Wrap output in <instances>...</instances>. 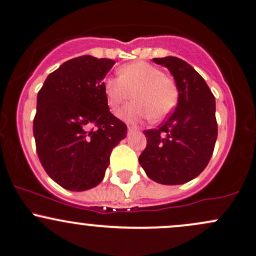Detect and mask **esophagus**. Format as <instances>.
<instances>
[{
	"instance_id": "1",
	"label": "esophagus",
	"mask_w": 256,
	"mask_h": 256,
	"mask_svg": "<svg viewBox=\"0 0 256 256\" xmlns=\"http://www.w3.org/2000/svg\"><path fill=\"white\" fill-rule=\"evenodd\" d=\"M128 134H131V132H135V131H137V128H134V126H128Z\"/></svg>"
}]
</instances>
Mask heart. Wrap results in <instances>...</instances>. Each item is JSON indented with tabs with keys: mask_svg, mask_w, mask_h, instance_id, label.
Returning a JSON list of instances; mask_svg holds the SVG:
<instances>
[{
	"mask_svg": "<svg viewBox=\"0 0 256 256\" xmlns=\"http://www.w3.org/2000/svg\"><path fill=\"white\" fill-rule=\"evenodd\" d=\"M106 104L116 112L131 98L134 103L119 112L121 119L137 122L166 118L178 103V87L173 78L162 74L158 67L144 61H136L119 70V78L108 77L103 82Z\"/></svg>",
	"mask_w": 256,
	"mask_h": 256,
	"instance_id": "1",
	"label": "heart"
}]
</instances>
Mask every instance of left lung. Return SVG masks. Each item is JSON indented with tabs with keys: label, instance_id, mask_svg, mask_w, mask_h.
Here are the masks:
<instances>
[{
	"label": "left lung",
	"instance_id": "1",
	"mask_svg": "<svg viewBox=\"0 0 256 256\" xmlns=\"http://www.w3.org/2000/svg\"><path fill=\"white\" fill-rule=\"evenodd\" d=\"M173 74L176 110L157 128L144 131L147 146L138 162L153 182L179 185L196 178L214 153L217 140L216 102L205 80L182 58H153Z\"/></svg>",
	"mask_w": 256,
	"mask_h": 256
}]
</instances>
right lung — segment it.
<instances>
[{
    "label": "right lung",
    "instance_id": "1",
    "mask_svg": "<svg viewBox=\"0 0 256 256\" xmlns=\"http://www.w3.org/2000/svg\"><path fill=\"white\" fill-rule=\"evenodd\" d=\"M114 64L90 55L74 58L50 74L38 93V157L48 176L71 192L90 190L103 180L110 153L128 134L103 90Z\"/></svg>",
    "mask_w": 256,
    "mask_h": 256
}]
</instances>
